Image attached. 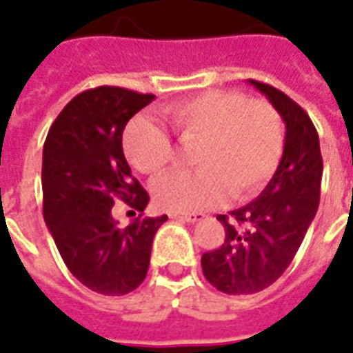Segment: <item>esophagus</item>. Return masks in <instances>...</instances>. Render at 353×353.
Instances as JSON below:
<instances>
[{"instance_id": "esophagus-1", "label": "esophagus", "mask_w": 353, "mask_h": 353, "mask_svg": "<svg viewBox=\"0 0 353 353\" xmlns=\"http://www.w3.org/2000/svg\"><path fill=\"white\" fill-rule=\"evenodd\" d=\"M172 220H183L188 221V223H194V221L203 220L205 214L203 212H168Z\"/></svg>"}]
</instances>
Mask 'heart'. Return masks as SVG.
<instances>
[{"instance_id":"heart-1","label":"heart","mask_w":353,"mask_h":353,"mask_svg":"<svg viewBox=\"0 0 353 353\" xmlns=\"http://www.w3.org/2000/svg\"><path fill=\"white\" fill-rule=\"evenodd\" d=\"M163 119L181 146H192V170L166 174L154 185L161 209L194 212L214 207L225 194L234 201L262 190L284 155L285 130L268 101H249L240 91H207L163 110ZM122 148L130 165L148 177L159 176L176 155L170 137L150 119L126 126Z\"/></svg>"}]
</instances>
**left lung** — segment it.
<instances>
[{"instance_id":"left-lung-1","label":"left lung","mask_w":353,"mask_h":353,"mask_svg":"<svg viewBox=\"0 0 353 353\" xmlns=\"http://www.w3.org/2000/svg\"><path fill=\"white\" fill-rule=\"evenodd\" d=\"M268 97L285 122L279 170L245 207L220 214L225 240L203 252L205 279L227 295H252L284 273L315 218L321 199L323 155L317 130L293 99L273 85L249 80Z\"/></svg>"}]
</instances>
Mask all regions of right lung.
I'll use <instances>...</instances> for the list:
<instances>
[{"label":"right lung","instance_id":"right-lung-1","mask_svg":"<svg viewBox=\"0 0 353 353\" xmlns=\"http://www.w3.org/2000/svg\"><path fill=\"white\" fill-rule=\"evenodd\" d=\"M154 99L115 85L82 91L54 119L43 144L46 223L71 274L101 295H126L143 284L154 236L168 220L143 218L150 196L122 152L128 121ZM117 199L141 212L126 228L111 218Z\"/></svg>","mask_w":353,"mask_h":353}]
</instances>
